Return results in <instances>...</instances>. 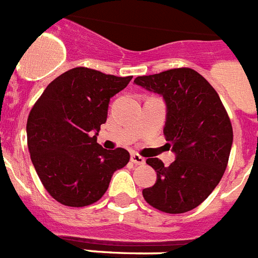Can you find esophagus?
I'll return each mask as SVG.
<instances>
[{"label": "esophagus", "instance_id": "1", "mask_svg": "<svg viewBox=\"0 0 258 258\" xmlns=\"http://www.w3.org/2000/svg\"><path fill=\"white\" fill-rule=\"evenodd\" d=\"M131 162H134L135 165H144L145 158L138 153H132L131 154Z\"/></svg>", "mask_w": 258, "mask_h": 258}]
</instances>
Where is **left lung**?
I'll use <instances>...</instances> for the list:
<instances>
[{"mask_svg":"<svg viewBox=\"0 0 258 258\" xmlns=\"http://www.w3.org/2000/svg\"><path fill=\"white\" fill-rule=\"evenodd\" d=\"M135 84L166 102L163 135L176 156L167 167L158 158H148L157 182L144 188L143 196L161 212H189L212 194L227 167L232 145L227 111L209 82L188 67L138 76Z\"/></svg>","mask_w":258,"mask_h":258,"instance_id":"8db88e82","label":"left lung"}]
</instances>
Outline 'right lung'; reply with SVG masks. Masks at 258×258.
<instances>
[{"label":"right lung","instance_id":"add662e5","mask_svg":"<svg viewBox=\"0 0 258 258\" xmlns=\"http://www.w3.org/2000/svg\"><path fill=\"white\" fill-rule=\"evenodd\" d=\"M131 79L75 67L55 78L31 109L27 120L31 160L42 185L58 203L73 208L96 203L114 171L128 163L126 149H104L97 135L106 122L110 98Z\"/></svg>","mask_w":258,"mask_h":258}]
</instances>
